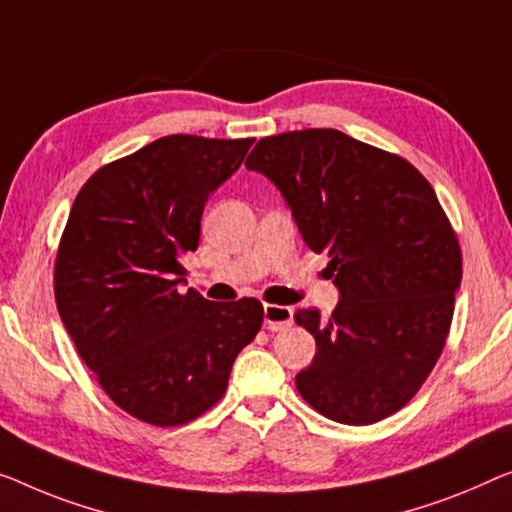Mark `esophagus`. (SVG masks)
Masks as SVG:
<instances>
[{"label": "esophagus", "instance_id": "esophagus-1", "mask_svg": "<svg viewBox=\"0 0 512 512\" xmlns=\"http://www.w3.org/2000/svg\"><path fill=\"white\" fill-rule=\"evenodd\" d=\"M292 326V308L285 305H264V329L285 331Z\"/></svg>", "mask_w": 512, "mask_h": 512}]
</instances>
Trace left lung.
I'll use <instances>...</instances> for the list:
<instances>
[{
	"label": "left lung",
	"mask_w": 512,
	"mask_h": 512,
	"mask_svg": "<svg viewBox=\"0 0 512 512\" xmlns=\"http://www.w3.org/2000/svg\"><path fill=\"white\" fill-rule=\"evenodd\" d=\"M246 167L280 190L340 289L329 319L315 308L294 315L317 342L296 375L301 398L345 425L395 414L441 356L462 280L460 243L432 186L404 158L333 128L264 137Z\"/></svg>",
	"instance_id": "8db88e82"
}]
</instances>
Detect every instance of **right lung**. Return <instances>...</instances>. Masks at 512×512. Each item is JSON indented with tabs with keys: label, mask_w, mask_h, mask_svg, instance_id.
Listing matches in <instances>:
<instances>
[{
	"label": "right lung",
	"mask_w": 512,
	"mask_h": 512,
	"mask_svg": "<svg viewBox=\"0 0 512 512\" xmlns=\"http://www.w3.org/2000/svg\"><path fill=\"white\" fill-rule=\"evenodd\" d=\"M250 147L160 137L101 167L68 213L55 262L59 317L110 400L144 423L183 425L211 409L262 326L255 299L179 292L204 204Z\"/></svg>",
	"instance_id": "add662e5"
}]
</instances>
